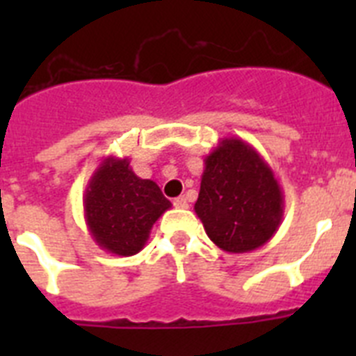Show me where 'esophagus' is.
<instances>
[{
	"label": "esophagus",
	"instance_id": "1",
	"mask_svg": "<svg viewBox=\"0 0 356 356\" xmlns=\"http://www.w3.org/2000/svg\"><path fill=\"white\" fill-rule=\"evenodd\" d=\"M172 205H175L176 209H187V207H188V203H187V197H185V196L176 197V200L172 201Z\"/></svg>",
	"mask_w": 356,
	"mask_h": 356
}]
</instances>
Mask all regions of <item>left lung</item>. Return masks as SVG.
Here are the masks:
<instances>
[{
    "instance_id": "1",
    "label": "left lung",
    "mask_w": 356,
    "mask_h": 356,
    "mask_svg": "<svg viewBox=\"0 0 356 356\" xmlns=\"http://www.w3.org/2000/svg\"><path fill=\"white\" fill-rule=\"evenodd\" d=\"M284 191L259 151L225 137L205 156L196 216L217 248L248 253L271 241L284 219Z\"/></svg>"
}]
</instances>
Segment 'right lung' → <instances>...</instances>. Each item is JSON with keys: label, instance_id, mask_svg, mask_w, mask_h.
Wrapping results in <instances>:
<instances>
[{"label": "right lung", "instance_id": "right-lung-1", "mask_svg": "<svg viewBox=\"0 0 356 356\" xmlns=\"http://www.w3.org/2000/svg\"><path fill=\"white\" fill-rule=\"evenodd\" d=\"M169 209L171 201L159 185L135 175L128 156H105L83 194L90 237L102 250L119 257L139 253L153 225Z\"/></svg>", "mask_w": 356, "mask_h": 356}]
</instances>
